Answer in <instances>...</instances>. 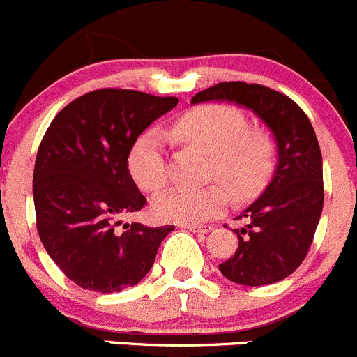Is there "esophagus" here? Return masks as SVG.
Here are the masks:
<instances>
[{
    "label": "esophagus",
    "instance_id": "34e87169",
    "mask_svg": "<svg viewBox=\"0 0 357 357\" xmlns=\"http://www.w3.org/2000/svg\"><path fill=\"white\" fill-rule=\"evenodd\" d=\"M181 229L190 232H199V234H208V232L211 231L209 225H181Z\"/></svg>",
    "mask_w": 357,
    "mask_h": 357
}]
</instances>
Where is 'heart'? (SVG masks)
Masks as SVG:
<instances>
[{
  "label": "heart",
  "mask_w": 357,
  "mask_h": 357,
  "mask_svg": "<svg viewBox=\"0 0 357 357\" xmlns=\"http://www.w3.org/2000/svg\"><path fill=\"white\" fill-rule=\"evenodd\" d=\"M183 141L213 155L211 176L239 199L254 195L271 172L273 144L264 132L248 128L241 112L231 105L206 103L186 111L174 123ZM133 181L144 192H158L167 181L162 139L149 130L137 139L128 156ZM227 192L222 185L201 190L171 188L153 201V211L163 222L181 225L204 224L224 211Z\"/></svg>",
  "instance_id": "b5f03b06"
}]
</instances>
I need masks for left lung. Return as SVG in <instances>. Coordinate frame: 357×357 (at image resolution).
<instances>
[{
    "mask_svg": "<svg viewBox=\"0 0 357 357\" xmlns=\"http://www.w3.org/2000/svg\"><path fill=\"white\" fill-rule=\"evenodd\" d=\"M231 102L254 112L275 135L278 163L261 197L238 218V248L218 266L234 284L268 285L287 278L305 261L324 204L322 155L308 116L298 103L261 84L220 82L192 103Z\"/></svg>",
    "mask_w": 357,
    "mask_h": 357,
    "instance_id": "left-lung-1",
    "label": "left lung"
}]
</instances>
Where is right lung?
I'll return each mask as SVG.
<instances>
[{"label":"right lung","mask_w":357,"mask_h":357,"mask_svg":"<svg viewBox=\"0 0 357 357\" xmlns=\"http://www.w3.org/2000/svg\"><path fill=\"white\" fill-rule=\"evenodd\" d=\"M176 105V96L96 89L61 109L43 135L33 172L36 229L49 257L79 287L109 294L139 284L174 231L119 218L146 204L130 176V151Z\"/></svg>","instance_id":"add662e5"}]
</instances>
